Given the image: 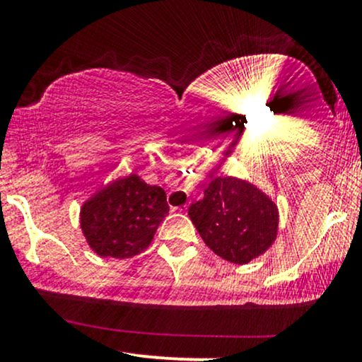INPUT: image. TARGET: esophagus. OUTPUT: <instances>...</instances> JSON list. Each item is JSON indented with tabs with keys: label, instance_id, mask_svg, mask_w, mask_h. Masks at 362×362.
<instances>
[{
	"label": "esophagus",
	"instance_id": "obj_1",
	"mask_svg": "<svg viewBox=\"0 0 362 362\" xmlns=\"http://www.w3.org/2000/svg\"><path fill=\"white\" fill-rule=\"evenodd\" d=\"M175 210H177V211H180V214H185V211H187V204H182V206L175 208Z\"/></svg>",
	"mask_w": 362,
	"mask_h": 362
}]
</instances>
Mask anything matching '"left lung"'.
<instances>
[{
  "instance_id": "1",
  "label": "left lung",
  "mask_w": 362,
  "mask_h": 362,
  "mask_svg": "<svg viewBox=\"0 0 362 362\" xmlns=\"http://www.w3.org/2000/svg\"><path fill=\"white\" fill-rule=\"evenodd\" d=\"M189 217L208 249L233 264H247L272 249L280 215L275 199L247 178L214 177Z\"/></svg>"
}]
</instances>
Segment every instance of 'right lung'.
Returning <instances> with one entry per match:
<instances>
[{
	"label": "right lung",
	"mask_w": 362,
	"mask_h": 362,
	"mask_svg": "<svg viewBox=\"0 0 362 362\" xmlns=\"http://www.w3.org/2000/svg\"><path fill=\"white\" fill-rule=\"evenodd\" d=\"M168 211L163 187L131 173L108 182L83 202L80 229L100 257L129 259L148 249Z\"/></svg>",
	"instance_id": "add662e5"
}]
</instances>
